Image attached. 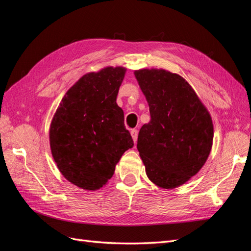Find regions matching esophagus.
Here are the masks:
<instances>
[{
    "instance_id": "obj_1",
    "label": "esophagus",
    "mask_w": 251,
    "mask_h": 251,
    "mask_svg": "<svg viewBox=\"0 0 251 251\" xmlns=\"http://www.w3.org/2000/svg\"><path fill=\"white\" fill-rule=\"evenodd\" d=\"M131 135H132V138H133L134 142L137 141V138H138V131L135 130V128H134V130L131 131Z\"/></svg>"
}]
</instances>
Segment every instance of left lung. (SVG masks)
Masks as SVG:
<instances>
[{"label": "left lung", "instance_id": "left-lung-1", "mask_svg": "<svg viewBox=\"0 0 251 251\" xmlns=\"http://www.w3.org/2000/svg\"><path fill=\"white\" fill-rule=\"evenodd\" d=\"M151 121L139 131L137 149L149 179L162 188L185 183L210 153L214 126L206 108L180 75L159 69L135 71Z\"/></svg>", "mask_w": 251, "mask_h": 251}]
</instances>
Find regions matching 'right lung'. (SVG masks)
Here are the masks:
<instances>
[{"mask_svg":"<svg viewBox=\"0 0 251 251\" xmlns=\"http://www.w3.org/2000/svg\"><path fill=\"white\" fill-rule=\"evenodd\" d=\"M126 69L88 73L69 89L50 126V147L58 170L87 191L102 187L125 151L134 147L116 97Z\"/></svg>","mask_w":251,"mask_h":251,"instance_id":"right-lung-1","label":"right lung"}]
</instances>
